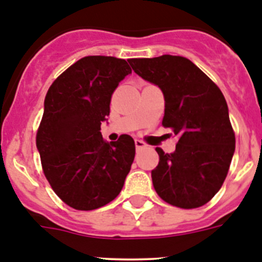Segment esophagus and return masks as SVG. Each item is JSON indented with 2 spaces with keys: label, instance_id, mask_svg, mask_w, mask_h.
Instances as JSON below:
<instances>
[{
  "label": "esophagus",
  "instance_id": "1",
  "mask_svg": "<svg viewBox=\"0 0 262 262\" xmlns=\"http://www.w3.org/2000/svg\"><path fill=\"white\" fill-rule=\"evenodd\" d=\"M134 143H136V148H137V150H139V148L146 147V143L143 142V141H141V139H136V141H134Z\"/></svg>",
  "mask_w": 262,
  "mask_h": 262
}]
</instances>
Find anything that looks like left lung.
I'll return each instance as SVG.
<instances>
[{
  "mask_svg": "<svg viewBox=\"0 0 262 262\" xmlns=\"http://www.w3.org/2000/svg\"><path fill=\"white\" fill-rule=\"evenodd\" d=\"M132 68L164 94L163 126L178 137L176 151L156 148L154 189L164 202L191 209L221 189L235 151V134L220 88L187 58H134Z\"/></svg>",
  "mask_w": 262,
  "mask_h": 262,
  "instance_id": "left-lung-1",
  "label": "left lung"
}]
</instances>
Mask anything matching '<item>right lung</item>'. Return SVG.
Wrapping results in <instances>:
<instances>
[{
  "instance_id": "add662e5",
  "label": "right lung",
  "mask_w": 262,
  "mask_h": 262,
  "mask_svg": "<svg viewBox=\"0 0 262 262\" xmlns=\"http://www.w3.org/2000/svg\"><path fill=\"white\" fill-rule=\"evenodd\" d=\"M132 73L126 60L81 58L54 80L36 134L43 174L54 192L77 211H93L120 194L136 155L130 136L106 142L101 124L112 93Z\"/></svg>"
}]
</instances>
